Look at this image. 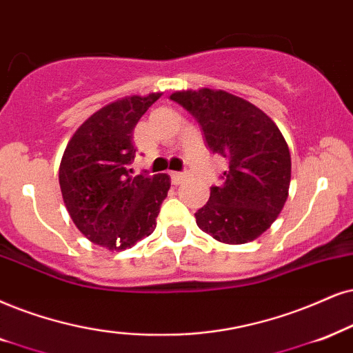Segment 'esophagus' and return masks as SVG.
<instances>
[{"mask_svg": "<svg viewBox=\"0 0 353 353\" xmlns=\"http://www.w3.org/2000/svg\"><path fill=\"white\" fill-rule=\"evenodd\" d=\"M185 179H187L185 174H182V172H171V181H172L174 185H181Z\"/></svg>", "mask_w": 353, "mask_h": 353, "instance_id": "esophagus-1", "label": "esophagus"}]
</instances>
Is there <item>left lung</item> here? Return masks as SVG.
Returning <instances> with one entry per match:
<instances>
[{"label": "left lung", "instance_id": "8db88e82", "mask_svg": "<svg viewBox=\"0 0 353 353\" xmlns=\"http://www.w3.org/2000/svg\"><path fill=\"white\" fill-rule=\"evenodd\" d=\"M171 99L199 120L208 148L228 161L223 184L210 187L207 205L195 213L199 228L225 244L257 239L288 199L292 158L282 132L259 107L223 89L176 91Z\"/></svg>", "mask_w": 353, "mask_h": 353}]
</instances>
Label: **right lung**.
Wrapping results in <instances>:
<instances>
[{
  "label": "right lung",
  "instance_id": "right-lung-1",
  "mask_svg": "<svg viewBox=\"0 0 353 353\" xmlns=\"http://www.w3.org/2000/svg\"><path fill=\"white\" fill-rule=\"evenodd\" d=\"M163 92L125 96L102 107L77 128L61 156V197L77 228L109 251L135 246L156 228L166 199L168 174L132 176L133 128Z\"/></svg>",
  "mask_w": 353,
  "mask_h": 353
}]
</instances>
